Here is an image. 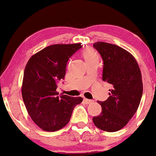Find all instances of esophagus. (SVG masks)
Wrapping results in <instances>:
<instances>
[{"label":"esophagus","mask_w":156,"mask_h":156,"mask_svg":"<svg viewBox=\"0 0 156 156\" xmlns=\"http://www.w3.org/2000/svg\"><path fill=\"white\" fill-rule=\"evenodd\" d=\"M84 102H85V104L90 105V104H92V103H93L94 102V100H88V99H86V98H84Z\"/></svg>","instance_id":"1"}]
</instances>
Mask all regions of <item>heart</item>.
Returning a JSON list of instances; mask_svg holds the SVG:
<instances>
[{"mask_svg":"<svg viewBox=\"0 0 156 156\" xmlns=\"http://www.w3.org/2000/svg\"><path fill=\"white\" fill-rule=\"evenodd\" d=\"M83 56L85 59V61L93 60V59H98V56L95 51L92 49L87 48L83 51Z\"/></svg>","mask_w":156,"mask_h":156,"instance_id":"heart-1","label":"heart"}]
</instances>
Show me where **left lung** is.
<instances>
[{"mask_svg": "<svg viewBox=\"0 0 156 156\" xmlns=\"http://www.w3.org/2000/svg\"><path fill=\"white\" fill-rule=\"evenodd\" d=\"M93 47L103 60L102 80L112 88L107 100L98 101L102 112L93 121L101 130L115 132L126 126L139 106L143 94L141 71L134 57L120 47L98 41Z\"/></svg>", "mask_w": 156, "mask_h": 156, "instance_id": "obj_1", "label": "left lung"}]
</instances>
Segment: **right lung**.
Here are the masks:
<instances>
[{
    "mask_svg": "<svg viewBox=\"0 0 156 156\" xmlns=\"http://www.w3.org/2000/svg\"><path fill=\"white\" fill-rule=\"evenodd\" d=\"M80 44H54L32 56L26 65L22 95L27 112L37 126L47 131L62 129L69 122L81 97L58 95L57 84L64 80L69 58Z\"/></svg>",
    "mask_w": 156,
    "mask_h": 156,
    "instance_id": "1",
    "label": "right lung"
}]
</instances>
